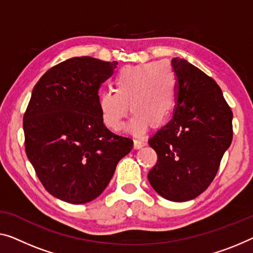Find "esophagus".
I'll return each mask as SVG.
<instances>
[{
    "label": "esophagus",
    "mask_w": 253,
    "mask_h": 253,
    "mask_svg": "<svg viewBox=\"0 0 253 253\" xmlns=\"http://www.w3.org/2000/svg\"><path fill=\"white\" fill-rule=\"evenodd\" d=\"M146 144L145 139L143 138H134V148L135 149H141L142 146H144Z\"/></svg>",
    "instance_id": "34e87169"
}]
</instances>
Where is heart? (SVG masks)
Returning <instances> with one entry per match:
<instances>
[{"label": "heart", "instance_id": "1", "mask_svg": "<svg viewBox=\"0 0 253 253\" xmlns=\"http://www.w3.org/2000/svg\"><path fill=\"white\" fill-rule=\"evenodd\" d=\"M115 92L100 94L99 107L103 122L111 130L122 129L130 110L131 131L145 130L149 124L165 123L174 108L176 76L172 68L165 62H148L126 66L114 79Z\"/></svg>", "mask_w": 253, "mask_h": 253}]
</instances>
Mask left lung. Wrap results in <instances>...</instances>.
Wrapping results in <instances>:
<instances>
[{
    "label": "left lung",
    "mask_w": 253,
    "mask_h": 253,
    "mask_svg": "<svg viewBox=\"0 0 253 253\" xmlns=\"http://www.w3.org/2000/svg\"><path fill=\"white\" fill-rule=\"evenodd\" d=\"M176 107L167 125L149 139L158 161L148 178L161 197L197 198L212 182L233 139V112L217 83L186 60L174 58Z\"/></svg>",
    "instance_id": "8db88e82"
}]
</instances>
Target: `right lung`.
<instances>
[{
    "mask_svg": "<svg viewBox=\"0 0 253 253\" xmlns=\"http://www.w3.org/2000/svg\"><path fill=\"white\" fill-rule=\"evenodd\" d=\"M118 63L75 56L45 73L24 115L25 150L41 183L62 201L83 205L104 191L133 139L108 129L101 84Z\"/></svg>",
    "mask_w": 253,
    "mask_h": 253,
    "instance_id": "right-lung-1",
    "label": "right lung"
}]
</instances>
